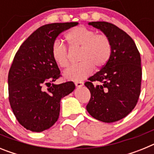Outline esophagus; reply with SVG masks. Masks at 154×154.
Segmentation results:
<instances>
[{"label": "esophagus", "instance_id": "1", "mask_svg": "<svg viewBox=\"0 0 154 154\" xmlns=\"http://www.w3.org/2000/svg\"><path fill=\"white\" fill-rule=\"evenodd\" d=\"M75 84L76 87H78V88H80V87H82V85H84V82H83L79 81V82H76Z\"/></svg>", "mask_w": 154, "mask_h": 154}]
</instances>
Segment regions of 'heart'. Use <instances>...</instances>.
<instances>
[{
    "label": "heart",
    "mask_w": 154,
    "mask_h": 154,
    "mask_svg": "<svg viewBox=\"0 0 154 154\" xmlns=\"http://www.w3.org/2000/svg\"><path fill=\"white\" fill-rule=\"evenodd\" d=\"M65 39L72 49L80 48L79 61L82 62L65 71L64 76L67 79L72 81L83 79L92 74L94 67L100 69L109 59L112 45L106 35H96V31L92 29L85 26H77L68 31ZM51 55L59 67L65 69L69 66V52L61 41L54 42Z\"/></svg>",
    "instance_id": "heart-1"
}]
</instances>
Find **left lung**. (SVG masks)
I'll return each mask as SVG.
<instances>
[{
	"mask_svg": "<svg viewBox=\"0 0 154 154\" xmlns=\"http://www.w3.org/2000/svg\"><path fill=\"white\" fill-rule=\"evenodd\" d=\"M106 35L112 45L107 63L89 79L85 85L91 98L86 109L92 117L113 123L126 117L134 109L140 94L141 58L131 37L111 23H89ZM98 81L94 86L92 82Z\"/></svg>",
	"mask_w": 154,
	"mask_h": 154,
	"instance_id": "1",
	"label": "left lung"
}]
</instances>
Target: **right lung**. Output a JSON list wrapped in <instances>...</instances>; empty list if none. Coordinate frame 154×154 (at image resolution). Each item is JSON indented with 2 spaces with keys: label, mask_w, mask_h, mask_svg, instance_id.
Returning a JSON list of instances; mask_svg holds the SVG:
<instances>
[{
  "label": "right lung",
  "mask_w": 154,
  "mask_h": 154,
  "mask_svg": "<svg viewBox=\"0 0 154 154\" xmlns=\"http://www.w3.org/2000/svg\"><path fill=\"white\" fill-rule=\"evenodd\" d=\"M78 22L52 23L34 31L19 48L8 74L9 102L16 119L32 132L49 129L58 120L60 101L73 92V82H53L60 70L51 55V47L62 31Z\"/></svg>",
  "instance_id": "1"
}]
</instances>
